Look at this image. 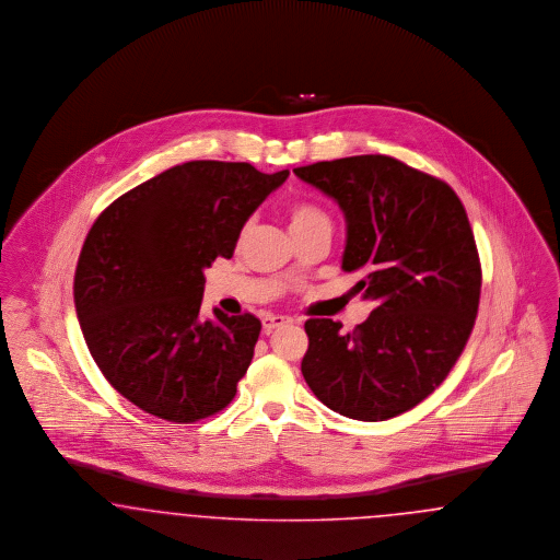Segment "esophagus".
Masks as SVG:
<instances>
[{"label": "esophagus", "mask_w": 560, "mask_h": 560, "mask_svg": "<svg viewBox=\"0 0 560 560\" xmlns=\"http://www.w3.org/2000/svg\"><path fill=\"white\" fill-rule=\"evenodd\" d=\"M284 324H291V317L276 316V314H269V316L264 317V330L266 332H271L273 328H280Z\"/></svg>", "instance_id": "obj_1"}]
</instances>
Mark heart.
Listing matches in <instances>:
<instances>
[{"instance_id": "1", "label": "heart", "mask_w": 560, "mask_h": 560, "mask_svg": "<svg viewBox=\"0 0 560 560\" xmlns=\"http://www.w3.org/2000/svg\"><path fill=\"white\" fill-rule=\"evenodd\" d=\"M289 219H291V232H294V230H301V228L314 223L317 219H326V215L312 205H294L289 213Z\"/></svg>"}]
</instances>
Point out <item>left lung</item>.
<instances>
[{"label":"left lung","mask_w":560,"mask_h":560,"mask_svg":"<svg viewBox=\"0 0 560 560\" xmlns=\"http://www.w3.org/2000/svg\"><path fill=\"white\" fill-rule=\"evenodd\" d=\"M335 198L347 221L342 269L374 310L353 332L305 322L301 372L330 410L378 422L408 412L443 383L468 341L481 294V264L456 192L385 154L296 167Z\"/></svg>","instance_id":"8db88e82"}]
</instances>
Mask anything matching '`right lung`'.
Returning a JSON list of instances; mask_svg holds the SVG:
<instances>
[{
  "label": "right lung",
  "instance_id": "1",
  "mask_svg": "<svg viewBox=\"0 0 560 560\" xmlns=\"http://www.w3.org/2000/svg\"><path fill=\"white\" fill-rule=\"evenodd\" d=\"M289 170L190 161L97 215L74 269V310L104 378L140 410L196 422L236 395L261 322L200 319L205 268L230 259L246 219Z\"/></svg>",
  "mask_w": 560,
  "mask_h": 560
}]
</instances>
